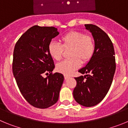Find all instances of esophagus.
Wrapping results in <instances>:
<instances>
[{"label":"esophagus","instance_id":"34e87169","mask_svg":"<svg viewBox=\"0 0 128 128\" xmlns=\"http://www.w3.org/2000/svg\"><path fill=\"white\" fill-rule=\"evenodd\" d=\"M70 78L69 76L68 75H64V78H65V80H67V79H68V78Z\"/></svg>","mask_w":128,"mask_h":128}]
</instances>
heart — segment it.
Listing matches in <instances>:
<instances>
[{"mask_svg": "<svg viewBox=\"0 0 128 128\" xmlns=\"http://www.w3.org/2000/svg\"><path fill=\"white\" fill-rule=\"evenodd\" d=\"M62 46L55 42L48 44V52L54 60L60 61L63 57V49H70L68 56L70 59L56 65L58 72L69 75L80 67L81 63H86L94 54L95 42L91 35L80 31H71L61 38Z\"/></svg>", "mask_w": 128, "mask_h": 128, "instance_id": "b5f03b06", "label": "heart"}]
</instances>
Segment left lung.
Instances as JSON below:
<instances>
[{
    "mask_svg": "<svg viewBox=\"0 0 128 128\" xmlns=\"http://www.w3.org/2000/svg\"><path fill=\"white\" fill-rule=\"evenodd\" d=\"M93 36L95 51L92 59L78 72L77 84L73 91L74 99L85 107L96 106L104 98L112 83L116 68L115 51L110 38L98 26L85 24Z\"/></svg>",
    "mask_w": 128,
    "mask_h": 128,
    "instance_id": "1",
    "label": "left lung"
}]
</instances>
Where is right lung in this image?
Here are the masks:
<instances>
[{
    "mask_svg": "<svg viewBox=\"0 0 128 128\" xmlns=\"http://www.w3.org/2000/svg\"><path fill=\"white\" fill-rule=\"evenodd\" d=\"M58 34L54 27L34 26L14 46L13 76L24 98L36 108H47L58 100L64 77L58 72L52 73L54 61L48 52V44ZM44 74L49 76L45 78Z\"/></svg>",
    "mask_w": 128,
    "mask_h": 128,
    "instance_id": "obj_1",
    "label": "right lung"
}]
</instances>
